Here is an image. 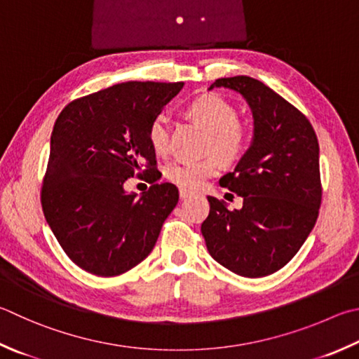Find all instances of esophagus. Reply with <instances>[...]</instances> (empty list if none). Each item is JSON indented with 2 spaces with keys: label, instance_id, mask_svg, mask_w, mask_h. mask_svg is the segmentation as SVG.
<instances>
[{
  "label": "esophagus",
  "instance_id": "1",
  "mask_svg": "<svg viewBox=\"0 0 359 359\" xmlns=\"http://www.w3.org/2000/svg\"><path fill=\"white\" fill-rule=\"evenodd\" d=\"M179 194H180V199H187V198H190L193 193L190 190H187V188H180Z\"/></svg>",
  "mask_w": 359,
  "mask_h": 359
}]
</instances>
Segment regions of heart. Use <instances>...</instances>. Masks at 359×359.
<instances>
[{
	"instance_id": "heart-1",
	"label": "heart",
	"mask_w": 359,
	"mask_h": 359,
	"mask_svg": "<svg viewBox=\"0 0 359 359\" xmlns=\"http://www.w3.org/2000/svg\"><path fill=\"white\" fill-rule=\"evenodd\" d=\"M187 114L208 130L207 151H212L226 163L237 161L250 144V128L237 119V109L218 94L199 95L188 103ZM169 121L165 114L155 116L149 126V142L157 155L169 152ZM215 157L202 160H177L166 166V177L182 188H196L218 171Z\"/></svg>"
}]
</instances>
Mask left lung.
Masks as SVG:
<instances>
[{
    "label": "left lung",
    "mask_w": 359,
    "mask_h": 359,
    "mask_svg": "<svg viewBox=\"0 0 359 359\" xmlns=\"http://www.w3.org/2000/svg\"><path fill=\"white\" fill-rule=\"evenodd\" d=\"M242 94L254 117L251 147L219 185L243 198L240 210L208 196L201 226L218 264L246 278H262L289 262L314 227L322 204L318 141L299 109L262 81L238 75L213 88Z\"/></svg>",
    "instance_id": "8db88e82"
}]
</instances>
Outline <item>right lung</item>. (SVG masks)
Masks as SVG:
<instances>
[{
    "label": "right lung",
    "instance_id": "obj_1",
    "mask_svg": "<svg viewBox=\"0 0 359 359\" xmlns=\"http://www.w3.org/2000/svg\"><path fill=\"white\" fill-rule=\"evenodd\" d=\"M184 83L128 81L80 97L62 109L51 133L41 202L64 252L84 271L117 276L154 250L179 201L149 142V126ZM136 175L153 187L126 194Z\"/></svg>",
    "mask_w": 359,
    "mask_h": 359
}]
</instances>
